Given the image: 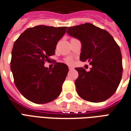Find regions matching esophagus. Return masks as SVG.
<instances>
[{
	"mask_svg": "<svg viewBox=\"0 0 131 131\" xmlns=\"http://www.w3.org/2000/svg\"><path fill=\"white\" fill-rule=\"evenodd\" d=\"M68 68L70 70H73V69H74V68H73L72 66H68Z\"/></svg>",
	"mask_w": 131,
	"mask_h": 131,
	"instance_id": "esophagus-1",
	"label": "esophagus"
}]
</instances>
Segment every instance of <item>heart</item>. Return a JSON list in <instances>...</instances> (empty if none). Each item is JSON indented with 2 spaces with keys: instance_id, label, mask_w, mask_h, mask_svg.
<instances>
[{
  "instance_id": "1",
  "label": "heart",
  "mask_w": 131,
  "mask_h": 131,
  "mask_svg": "<svg viewBox=\"0 0 131 131\" xmlns=\"http://www.w3.org/2000/svg\"><path fill=\"white\" fill-rule=\"evenodd\" d=\"M65 61H66L67 63H68V64H71V63H73L74 60H73V59H72V57H67V58H66V59H65Z\"/></svg>"
}]
</instances>
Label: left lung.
Masks as SVG:
<instances>
[{
	"mask_svg": "<svg viewBox=\"0 0 131 131\" xmlns=\"http://www.w3.org/2000/svg\"><path fill=\"white\" fill-rule=\"evenodd\" d=\"M67 33L81 42L80 60L92 65L89 72L82 68H75L78 72L75 81L77 93L94 103L107 100L114 94L122 78L118 45L107 31L89 23L70 27Z\"/></svg>",
	"mask_w": 131,
	"mask_h": 131,
	"instance_id": "left-lung-1",
	"label": "left lung"
}]
</instances>
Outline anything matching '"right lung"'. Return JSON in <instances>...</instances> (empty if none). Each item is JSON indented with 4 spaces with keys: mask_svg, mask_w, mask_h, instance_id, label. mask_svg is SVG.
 <instances>
[{
    "mask_svg": "<svg viewBox=\"0 0 131 131\" xmlns=\"http://www.w3.org/2000/svg\"><path fill=\"white\" fill-rule=\"evenodd\" d=\"M67 28L43 25L29 28L14 42L11 70L15 84L21 94L33 103L51 102L61 92L68 66L57 62L53 68L48 69L44 65L55 55L57 42Z\"/></svg>",
    "mask_w": 131,
    "mask_h": 131,
    "instance_id": "1",
    "label": "right lung"
}]
</instances>
